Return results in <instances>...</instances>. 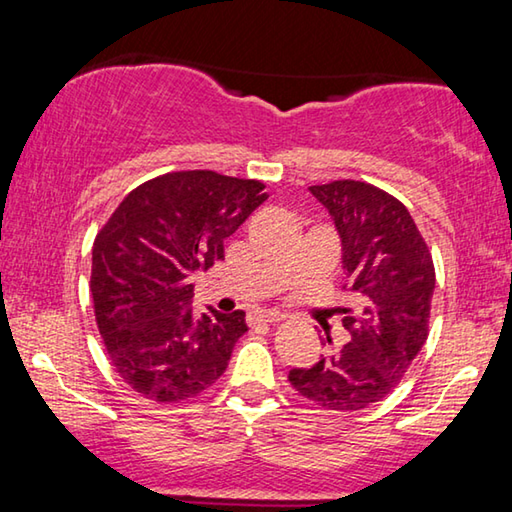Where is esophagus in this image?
I'll list each match as a JSON object with an SVG mask.
<instances>
[{
  "label": "esophagus",
  "mask_w": 512,
  "mask_h": 512,
  "mask_svg": "<svg viewBox=\"0 0 512 512\" xmlns=\"http://www.w3.org/2000/svg\"><path fill=\"white\" fill-rule=\"evenodd\" d=\"M284 316L277 314V311H264V309H255L248 314V323L255 325V323H277V320H282Z\"/></svg>",
  "instance_id": "obj_1"
}]
</instances>
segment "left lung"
Masks as SVG:
<instances>
[{"label":"left lung","mask_w":512,"mask_h":512,"mask_svg":"<svg viewBox=\"0 0 512 512\" xmlns=\"http://www.w3.org/2000/svg\"><path fill=\"white\" fill-rule=\"evenodd\" d=\"M309 189L341 235L354 309H341L350 341L316 366L293 368L289 381L320 409L357 413L400 384L427 341L436 268L406 205L384 189L361 180Z\"/></svg>","instance_id":"1"}]
</instances>
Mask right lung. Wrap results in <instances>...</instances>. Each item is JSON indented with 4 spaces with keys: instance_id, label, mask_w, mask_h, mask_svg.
Here are the masks:
<instances>
[{
    "instance_id": "1",
    "label": "right lung",
    "mask_w": 512,
    "mask_h": 512,
    "mask_svg": "<svg viewBox=\"0 0 512 512\" xmlns=\"http://www.w3.org/2000/svg\"><path fill=\"white\" fill-rule=\"evenodd\" d=\"M266 198L259 180L171 171L135 187L99 230L90 277L97 327L119 377L146 400H192L228 368L246 314L198 318L189 277L221 262L223 239Z\"/></svg>"
}]
</instances>
